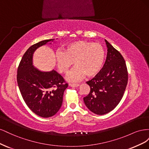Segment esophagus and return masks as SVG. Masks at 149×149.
<instances>
[{
    "instance_id": "1",
    "label": "esophagus",
    "mask_w": 149,
    "mask_h": 149,
    "mask_svg": "<svg viewBox=\"0 0 149 149\" xmlns=\"http://www.w3.org/2000/svg\"><path fill=\"white\" fill-rule=\"evenodd\" d=\"M70 87H78L79 84H69Z\"/></svg>"
}]
</instances>
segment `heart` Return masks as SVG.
Listing matches in <instances>:
<instances>
[{
	"label": "heart",
	"mask_w": 149,
	"mask_h": 149,
	"mask_svg": "<svg viewBox=\"0 0 149 149\" xmlns=\"http://www.w3.org/2000/svg\"><path fill=\"white\" fill-rule=\"evenodd\" d=\"M105 50L101 44L77 40L68 44L64 51L58 50L55 55L56 65L61 73H67L73 61L75 66L67 79L75 82L85 75L93 77L100 72L105 60Z\"/></svg>",
	"instance_id": "b5f03b06"
}]
</instances>
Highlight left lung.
Masks as SVG:
<instances>
[{"label": "left lung", "instance_id": "obj_1", "mask_svg": "<svg viewBox=\"0 0 149 149\" xmlns=\"http://www.w3.org/2000/svg\"><path fill=\"white\" fill-rule=\"evenodd\" d=\"M105 42L107 48L106 62L100 73L86 82L91 90L83 98L86 107L97 115L106 114L118 106L128 81L123 56L106 40Z\"/></svg>", "mask_w": 149, "mask_h": 149}]
</instances>
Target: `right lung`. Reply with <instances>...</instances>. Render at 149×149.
<instances>
[{"mask_svg":"<svg viewBox=\"0 0 149 149\" xmlns=\"http://www.w3.org/2000/svg\"><path fill=\"white\" fill-rule=\"evenodd\" d=\"M54 41L55 39L45 40L31 46L24 53L17 69V83L22 97L30 109L42 118H49L57 113L68 86L55 70L42 71L33 65L36 49Z\"/></svg>","mask_w":149,"mask_h":149,"instance_id":"1","label":"right lung"}]
</instances>
